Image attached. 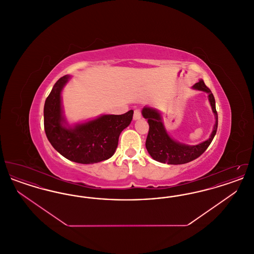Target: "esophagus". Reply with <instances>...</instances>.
Returning a JSON list of instances; mask_svg holds the SVG:
<instances>
[{
    "instance_id": "esophagus-1",
    "label": "esophagus",
    "mask_w": 254,
    "mask_h": 254,
    "mask_svg": "<svg viewBox=\"0 0 254 254\" xmlns=\"http://www.w3.org/2000/svg\"><path fill=\"white\" fill-rule=\"evenodd\" d=\"M142 117V113H141V110L140 109H135L134 110V114H133V119L134 120H138Z\"/></svg>"
}]
</instances>
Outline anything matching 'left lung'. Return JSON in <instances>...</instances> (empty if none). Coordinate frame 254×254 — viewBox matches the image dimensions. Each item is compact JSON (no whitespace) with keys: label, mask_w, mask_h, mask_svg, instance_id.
<instances>
[{"label":"left lung","mask_w":254,"mask_h":254,"mask_svg":"<svg viewBox=\"0 0 254 254\" xmlns=\"http://www.w3.org/2000/svg\"><path fill=\"white\" fill-rule=\"evenodd\" d=\"M193 88L205 91L208 93V99L212 108V111L215 114L216 123L208 140L197 145H186L175 142L169 136L166 131L160 113L156 110L144 108L142 114L147 119L149 126L148 134L145 141V147L150 154V156L160 163L169 164V165H182L191 162L195 159L201 156L208 145L212 142L218 127V114L215 107V99L211 90L205 85L203 80H200L198 83L193 85Z\"/></svg>","instance_id":"obj_1"}]
</instances>
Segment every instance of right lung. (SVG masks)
Instances as JSON below:
<instances>
[{
    "label": "right lung",
    "instance_id": "right-lung-1",
    "mask_svg": "<svg viewBox=\"0 0 254 254\" xmlns=\"http://www.w3.org/2000/svg\"><path fill=\"white\" fill-rule=\"evenodd\" d=\"M69 76L60 78L46 100L44 126L52 146L64 157L80 164H93L111 157L122 131L129 126L133 110L122 115H103L73 128L63 126L61 91Z\"/></svg>",
    "mask_w": 254,
    "mask_h": 254
}]
</instances>
